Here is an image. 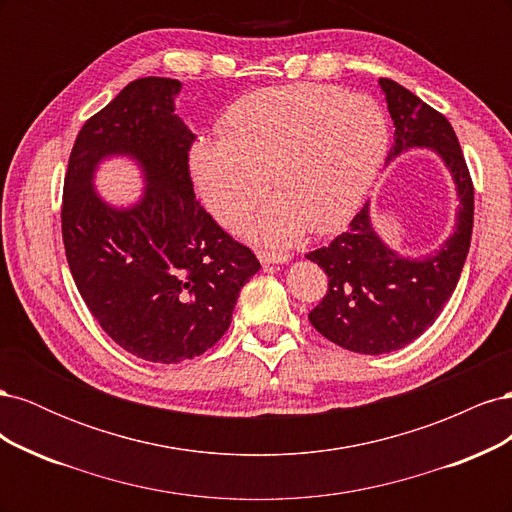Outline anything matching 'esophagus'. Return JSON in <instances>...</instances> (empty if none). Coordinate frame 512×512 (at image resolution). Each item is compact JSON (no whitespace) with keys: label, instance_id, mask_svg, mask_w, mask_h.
<instances>
[{"label":"esophagus","instance_id":"obj_1","mask_svg":"<svg viewBox=\"0 0 512 512\" xmlns=\"http://www.w3.org/2000/svg\"><path fill=\"white\" fill-rule=\"evenodd\" d=\"M258 258L262 265H284V262L290 260L288 254H277V252H262L258 250Z\"/></svg>","mask_w":512,"mask_h":512}]
</instances>
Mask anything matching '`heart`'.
<instances>
[{
    "instance_id": "heart-1",
    "label": "heart",
    "mask_w": 512,
    "mask_h": 512,
    "mask_svg": "<svg viewBox=\"0 0 512 512\" xmlns=\"http://www.w3.org/2000/svg\"><path fill=\"white\" fill-rule=\"evenodd\" d=\"M220 134L192 147L196 190L215 218L232 224L265 196L269 179L275 198L250 222L267 243L294 241L305 228L337 230L389 149V123L374 100L318 85L247 94L228 108Z\"/></svg>"
}]
</instances>
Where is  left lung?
<instances>
[{
    "mask_svg": "<svg viewBox=\"0 0 512 512\" xmlns=\"http://www.w3.org/2000/svg\"><path fill=\"white\" fill-rule=\"evenodd\" d=\"M380 87L395 123L386 162L412 147L433 149L451 170L459 209L453 235L425 258H404L386 247L371 228L369 203L346 232L307 254L329 277L309 322L329 342L361 354L404 348L436 322L459 282L474 224V185L451 123L399 83L380 79Z\"/></svg>",
    "mask_w": 512,
    "mask_h": 512,
    "instance_id": "obj_1",
    "label": "left lung"
}]
</instances>
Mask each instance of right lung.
<instances>
[{
	"label": "right lung",
	"mask_w": 512,
	"mask_h": 512,
	"mask_svg": "<svg viewBox=\"0 0 512 512\" xmlns=\"http://www.w3.org/2000/svg\"><path fill=\"white\" fill-rule=\"evenodd\" d=\"M181 83L136 79L76 136L61 205V237L74 284L106 335L151 363H181L228 331L239 290L260 269L200 207L190 177L194 134L175 115ZM108 155L144 166L148 188L115 210L93 190Z\"/></svg>",
	"instance_id": "right-lung-1"
}]
</instances>
